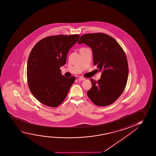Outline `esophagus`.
Wrapping results in <instances>:
<instances>
[{
  "mask_svg": "<svg viewBox=\"0 0 156 156\" xmlns=\"http://www.w3.org/2000/svg\"><path fill=\"white\" fill-rule=\"evenodd\" d=\"M79 79L80 80H85V78L83 77H80L79 78Z\"/></svg>",
  "mask_w": 156,
  "mask_h": 156,
  "instance_id": "esophagus-1",
  "label": "esophagus"
}]
</instances>
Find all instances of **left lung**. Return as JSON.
<instances>
[{"label": "left lung", "mask_w": 156, "mask_h": 156, "mask_svg": "<svg viewBox=\"0 0 156 156\" xmlns=\"http://www.w3.org/2000/svg\"><path fill=\"white\" fill-rule=\"evenodd\" d=\"M78 44L91 48L94 64L102 72L98 81L90 79L92 86L87 92L88 97L97 106L112 105L122 94L127 82L128 65L125 51L114 38L102 33L84 34Z\"/></svg>", "instance_id": "1"}]
</instances>
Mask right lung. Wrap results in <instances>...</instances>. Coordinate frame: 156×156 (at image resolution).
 <instances>
[{
    "mask_svg": "<svg viewBox=\"0 0 156 156\" xmlns=\"http://www.w3.org/2000/svg\"><path fill=\"white\" fill-rule=\"evenodd\" d=\"M79 35H58L42 38L34 46L29 56L27 76L29 88L43 105L55 108L66 97L76 77L62 76L60 68L79 40Z\"/></svg>",
    "mask_w": 156,
    "mask_h": 156,
    "instance_id": "1",
    "label": "right lung"
}]
</instances>
